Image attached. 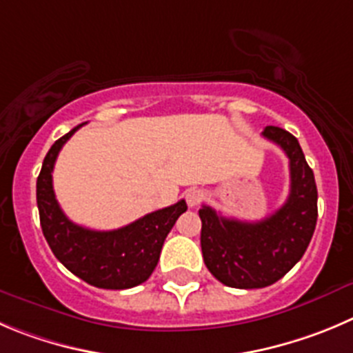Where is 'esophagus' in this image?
<instances>
[{"label": "esophagus", "mask_w": 353, "mask_h": 353, "mask_svg": "<svg viewBox=\"0 0 353 353\" xmlns=\"http://www.w3.org/2000/svg\"><path fill=\"white\" fill-rule=\"evenodd\" d=\"M204 197H206V194H204V190H201V189H189V190H187V192H185L187 204H189L190 208L199 206V204L203 203Z\"/></svg>", "instance_id": "obj_1"}]
</instances>
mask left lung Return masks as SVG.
Masks as SVG:
<instances>
[{"mask_svg": "<svg viewBox=\"0 0 353 353\" xmlns=\"http://www.w3.org/2000/svg\"><path fill=\"white\" fill-rule=\"evenodd\" d=\"M263 137L290 159L291 187L286 203L260 221L225 218L210 206L199 210L201 250L208 270L237 290L270 286L288 274L310 244L317 223V187L298 140L277 126Z\"/></svg>", "mask_w": 353, "mask_h": 353, "instance_id": "1", "label": "left lung"}]
</instances>
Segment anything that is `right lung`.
Listing matches in <instances>:
<instances>
[{"label": "right lung", "instance_id": "obj_1", "mask_svg": "<svg viewBox=\"0 0 353 353\" xmlns=\"http://www.w3.org/2000/svg\"><path fill=\"white\" fill-rule=\"evenodd\" d=\"M81 126L57 140L43 161L36 182L43 236L57 260L85 283L102 290L135 288L154 272L164 239L187 204L182 199L116 230H90L70 221L55 199L52 173L63 143Z\"/></svg>", "mask_w": 353, "mask_h": 353}]
</instances>
